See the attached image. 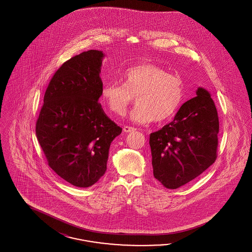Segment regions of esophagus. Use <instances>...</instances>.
Returning a JSON list of instances; mask_svg holds the SVG:
<instances>
[{
	"label": "esophagus",
	"mask_w": 252,
	"mask_h": 252,
	"mask_svg": "<svg viewBox=\"0 0 252 252\" xmlns=\"http://www.w3.org/2000/svg\"><path fill=\"white\" fill-rule=\"evenodd\" d=\"M123 130L126 132V133H130V132L135 131V130H136V128H134V127H131V126H124Z\"/></svg>",
	"instance_id": "obj_1"
}]
</instances>
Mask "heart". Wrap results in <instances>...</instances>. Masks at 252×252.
I'll return each mask as SVG.
<instances>
[{
    "label": "heart",
    "mask_w": 252,
    "mask_h": 252,
    "mask_svg": "<svg viewBox=\"0 0 252 252\" xmlns=\"http://www.w3.org/2000/svg\"><path fill=\"white\" fill-rule=\"evenodd\" d=\"M122 84L108 82L102 87L100 99L108 110L123 116L135 98L130 119L136 124L169 119L180 107L183 89L180 78L152 64L126 69L121 74Z\"/></svg>",
    "instance_id": "1"
}]
</instances>
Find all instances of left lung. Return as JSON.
<instances>
[{"instance_id":"left-lung-1","label":"left lung","mask_w":252,"mask_h":252,"mask_svg":"<svg viewBox=\"0 0 252 252\" xmlns=\"http://www.w3.org/2000/svg\"><path fill=\"white\" fill-rule=\"evenodd\" d=\"M195 94L180 107L174 120L150 134L153 174L168 189L190 182L216 159L219 122L216 105L202 87Z\"/></svg>"}]
</instances>
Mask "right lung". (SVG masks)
<instances>
[{
	"label": "right lung",
	"instance_id": "1",
	"mask_svg": "<svg viewBox=\"0 0 252 252\" xmlns=\"http://www.w3.org/2000/svg\"><path fill=\"white\" fill-rule=\"evenodd\" d=\"M104 58L102 51L90 50L63 63L49 83L36 121L49 166L80 188L104 176L110 144L122 132L98 103Z\"/></svg>",
	"mask_w": 252,
	"mask_h": 252
}]
</instances>
